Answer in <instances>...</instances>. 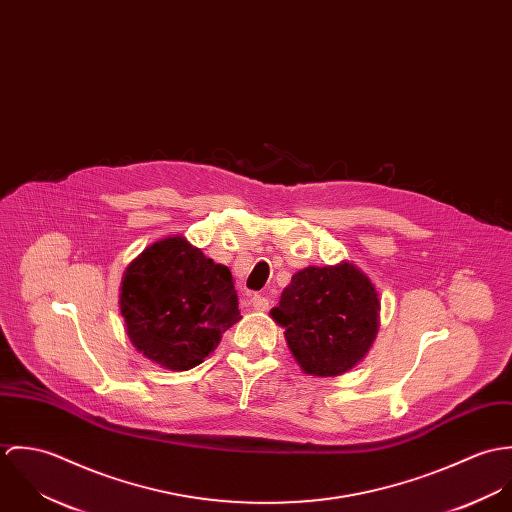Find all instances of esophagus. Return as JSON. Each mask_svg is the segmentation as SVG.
Masks as SVG:
<instances>
[{
	"label": "esophagus",
	"mask_w": 512,
	"mask_h": 512,
	"mask_svg": "<svg viewBox=\"0 0 512 512\" xmlns=\"http://www.w3.org/2000/svg\"><path fill=\"white\" fill-rule=\"evenodd\" d=\"M250 301H252V307H254L256 311H266L268 305H270V301H268L266 297H262V295H254Z\"/></svg>",
	"instance_id": "34e87169"
}]
</instances>
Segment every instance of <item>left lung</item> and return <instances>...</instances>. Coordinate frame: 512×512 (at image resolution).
Returning <instances> with one entry per match:
<instances>
[{
    "label": "left lung",
    "mask_w": 512,
    "mask_h": 512,
    "mask_svg": "<svg viewBox=\"0 0 512 512\" xmlns=\"http://www.w3.org/2000/svg\"><path fill=\"white\" fill-rule=\"evenodd\" d=\"M270 317L303 374L339 376L359 365L380 329L374 284L353 262L307 266L292 276Z\"/></svg>",
    "instance_id": "left-lung-1"
}]
</instances>
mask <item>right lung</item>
I'll return each mask as SVG.
<instances>
[{
	"mask_svg": "<svg viewBox=\"0 0 512 512\" xmlns=\"http://www.w3.org/2000/svg\"><path fill=\"white\" fill-rule=\"evenodd\" d=\"M120 313L138 353L165 370L201 365L240 321L232 274L185 236H165L130 262Z\"/></svg>",
	"mask_w": 512,
	"mask_h": 512,
	"instance_id": "obj_1",
	"label": "right lung"
}]
</instances>
